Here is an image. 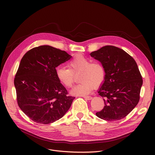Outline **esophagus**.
I'll list each match as a JSON object with an SVG mask.
<instances>
[{"instance_id":"obj_1","label":"esophagus","mask_w":155,"mask_h":155,"mask_svg":"<svg viewBox=\"0 0 155 155\" xmlns=\"http://www.w3.org/2000/svg\"><path fill=\"white\" fill-rule=\"evenodd\" d=\"M84 98L86 100H91L92 99V97L91 96H84Z\"/></svg>"}]
</instances>
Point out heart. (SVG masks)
Returning <instances> with one entry per match:
<instances>
[{
    "label": "heart",
    "instance_id": "heart-1",
    "mask_svg": "<svg viewBox=\"0 0 155 155\" xmlns=\"http://www.w3.org/2000/svg\"><path fill=\"white\" fill-rule=\"evenodd\" d=\"M69 67H58L56 69V76L64 86L71 87L75 75L80 73L79 80L82 82L71 89L72 95H87L91 93L93 85L98 86L105 80V71L103 65L99 62H92L83 55L73 57L69 62Z\"/></svg>",
    "mask_w": 155,
    "mask_h": 155
}]
</instances>
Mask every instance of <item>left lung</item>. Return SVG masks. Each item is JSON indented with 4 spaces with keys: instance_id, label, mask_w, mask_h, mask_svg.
Wrapping results in <instances>:
<instances>
[{
    "instance_id": "obj_1",
    "label": "left lung",
    "mask_w": 155,
    "mask_h": 155,
    "mask_svg": "<svg viewBox=\"0 0 155 155\" xmlns=\"http://www.w3.org/2000/svg\"><path fill=\"white\" fill-rule=\"evenodd\" d=\"M90 54L101 63L105 71L98 90L105 105L96 116L108 121L123 119L140 101L143 80L136 62L125 51L114 46H105Z\"/></svg>"
}]
</instances>
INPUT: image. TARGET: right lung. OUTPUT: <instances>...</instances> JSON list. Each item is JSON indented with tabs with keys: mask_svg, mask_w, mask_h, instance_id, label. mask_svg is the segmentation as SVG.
<instances>
[{
	"mask_svg": "<svg viewBox=\"0 0 155 155\" xmlns=\"http://www.w3.org/2000/svg\"><path fill=\"white\" fill-rule=\"evenodd\" d=\"M71 55L51 46L28 51L22 57L14 78L19 107L35 123L50 124L61 118L75 97L56 76V68Z\"/></svg>",
	"mask_w": 155,
	"mask_h": 155,
	"instance_id": "add662e5",
	"label": "right lung"
}]
</instances>
